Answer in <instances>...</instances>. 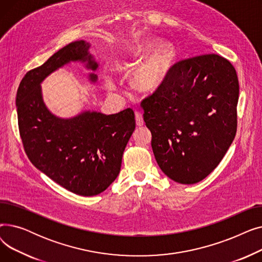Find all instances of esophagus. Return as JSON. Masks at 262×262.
Masks as SVG:
<instances>
[{
    "label": "esophagus",
    "instance_id": "obj_1",
    "mask_svg": "<svg viewBox=\"0 0 262 262\" xmlns=\"http://www.w3.org/2000/svg\"><path fill=\"white\" fill-rule=\"evenodd\" d=\"M135 118H136V124L137 126H142L144 124V121H143V117H142V114L141 113H136L135 114Z\"/></svg>",
    "mask_w": 262,
    "mask_h": 262
}]
</instances>
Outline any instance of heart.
Segmentation results:
<instances>
[{
  "label": "heart",
  "mask_w": 262,
  "mask_h": 262,
  "mask_svg": "<svg viewBox=\"0 0 262 262\" xmlns=\"http://www.w3.org/2000/svg\"><path fill=\"white\" fill-rule=\"evenodd\" d=\"M152 46V41H145L135 51L132 60L124 62L122 68H132ZM172 58L173 54L170 45L167 41H158L147 56L134 69L130 78L133 86L142 92H152L156 90L166 79L172 64ZM105 86L108 90L116 89L114 80L110 78L105 80Z\"/></svg>",
  "instance_id": "1"
}]
</instances>
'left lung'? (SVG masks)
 Listing matches in <instances>:
<instances>
[{
    "instance_id": "8db88e82",
    "label": "left lung",
    "mask_w": 262,
    "mask_h": 262,
    "mask_svg": "<svg viewBox=\"0 0 262 262\" xmlns=\"http://www.w3.org/2000/svg\"><path fill=\"white\" fill-rule=\"evenodd\" d=\"M238 99V76L227 59L208 54L175 63L141 102L161 171L184 185L207 177L236 136Z\"/></svg>"
}]
</instances>
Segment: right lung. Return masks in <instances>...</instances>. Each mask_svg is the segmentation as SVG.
<instances>
[{
	"label": "right lung",
	"mask_w": 262,
	"mask_h": 262,
	"mask_svg": "<svg viewBox=\"0 0 262 262\" xmlns=\"http://www.w3.org/2000/svg\"><path fill=\"white\" fill-rule=\"evenodd\" d=\"M90 43H69L22 78L16 105L20 136L34 166L64 189L82 196L105 191L118 177L122 156L135 130L130 108L115 115L85 110L63 119L43 102L41 82L71 61L85 63L89 80L98 81L99 63L89 53Z\"/></svg>",
	"instance_id": "1"
}]
</instances>
